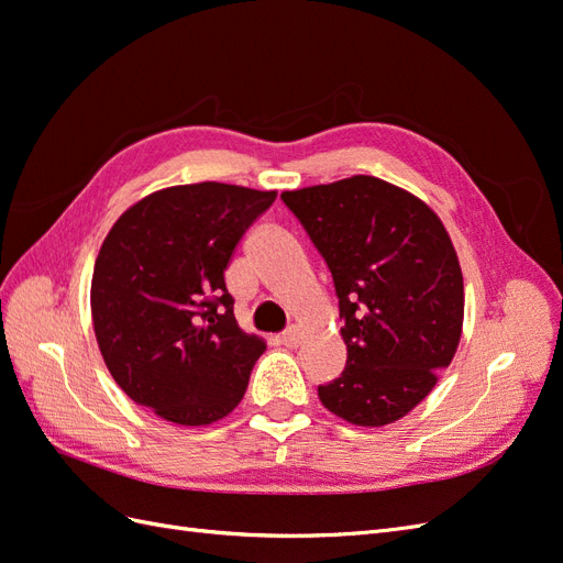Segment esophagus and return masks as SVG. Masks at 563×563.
<instances>
[{
    "label": "esophagus",
    "instance_id": "obj_1",
    "mask_svg": "<svg viewBox=\"0 0 563 563\" xmlns=\"http://www.w3.org/2000/svg\"><path fill=\"white\" fill-rule=\"evenodd\" d=\"M282 345H286V347H298L300 345V340H302V335H300V329L298 327H291L288 331H284L282 333Z\"/></svg>",
    "mask_w": 563,
    "mask_h": 563
}]
</instances>
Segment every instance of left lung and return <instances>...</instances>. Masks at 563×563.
Wrapping results in <instances>:
<instances>
[{"label":"left lung","instance_id":"obj_1","mask_svg":"<svg viewBox=\"0 0 563 563\" xmlns=\"http://www.w3.org/2000/svg\"><path fill=\"white\" fill-rule=\"evenodd\" d=\"M327 261L347 364L319 385L331 413L362 428L404 418L437 385L463 333V272L428 203L373 176L284 192Z\"/></svg>","mask_w":563,"mask_h":563}]
</instances>
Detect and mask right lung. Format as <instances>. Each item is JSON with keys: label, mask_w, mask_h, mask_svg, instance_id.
<instances>
[{"label": "right lung", "mask_w": 563, "mask_h": 563, "mask_svg": "<svg viewBox=\"0 0 563 563\" xmlns=\"http://www.w3.org/2000/svg\"><path fill=\"white\" fill-rule=\"evenodd\" d=\"M277 192L176 185L119 216L96 258L91 314L114 383L159 418L197 428L232 413L265 352L234 319L225 269Z\"/></svg>", "instance_id": "add662e5"}]
</instances>
